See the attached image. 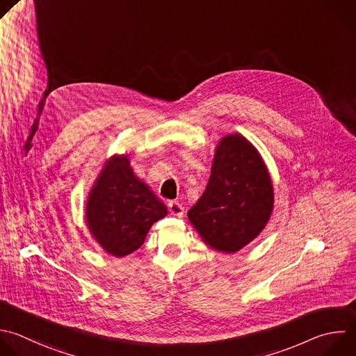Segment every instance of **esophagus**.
Here are the masks:
<instances>
[{"mask_svg": "<svg viewBox=\"0 0 356 356\" xmlns=\"http://www.w3.org/2000/svg\"><path fill=\"white\" fill-rule=\"evenodd\" d=\"M168 207H169L170 215L177 216V218H181L184 215V208H183V205L179 201H170L168 204Z\"/></svg>", "mask_w": 356, "mask_h": 356, "instance_id": "obj_1", "label": "esophagus"}]
</instances>
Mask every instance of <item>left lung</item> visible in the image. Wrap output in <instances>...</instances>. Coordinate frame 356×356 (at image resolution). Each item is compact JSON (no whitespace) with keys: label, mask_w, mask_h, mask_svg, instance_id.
Segmentation results:
<instances>
[{"label":"left lung","mask_w":356,"mask_h":356,"mask_svg":"<svg viewBox=\"0 0 356 356\" xmlns=\"http://www.w3.org/2000/svg\"><path fill=\"white\" fill-rule=\"evenodd\" d=\"M274 209V187L256 147L241 134L216 145L211 176L187 216L202 242L222 253H236L253 242Z\"/></svg>","instance_id":"obj_1"}]
</instances>
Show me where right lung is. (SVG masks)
<instances>
[{
  "mask_svg": "<svg viewBox=\"0 0 356 356\" xmlns=\"http://www.w3.org/2000/svg\"><path fill=\"white\" fill-rule=\"evenodd\" d=\"M166 215V205L134 175L129 155H113L106 162L85 211L90 234L114 257L140 249L151 226Z\"/></svg>",
  "mask_w": 356,
  "mask_h": 356,
  "instance_id": "right-lung-1",
  "label": "right lung"
}]
</instances>
